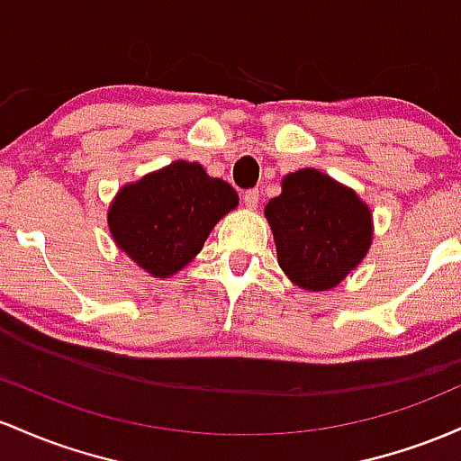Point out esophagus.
I'll return each mask as SVG.
<instances>
[{
	"label": "esophagus",
	"mask_w": 461,
	"mask_h": 461,
	"mask_svg": "<svg viewBox=\"0 0 461 461\" xmlns=\"http://www.w3.org/2000/svg\"><path fill=\"white\" fill-rule=\"evenodd\" d=\"M244 204L248 209H255L258 204V189H248L244 194Z\"/></svg>",
	"instance_id": "34e87169"
}]
</instances>
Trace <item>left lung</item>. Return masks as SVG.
<instances>
[{"instance_id":"obj_1","label":"left lung","mask_w":461,"mask_h":461,"mask_svg":"<svg viewBox=\"0 0 461 461\" xmlns=\"http://www.w3.org/2000/svg\"><path fill=\"white\" fill-rule=\"evenodd\" d=\"M278 266L298 287L324 292L344 281L370 248L368 206L355 191L315 169L283 180V191L266 206Z\"/></svg>"}]
</instances>
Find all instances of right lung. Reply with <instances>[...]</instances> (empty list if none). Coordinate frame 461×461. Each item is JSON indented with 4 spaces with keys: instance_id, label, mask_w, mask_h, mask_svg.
<instances>
[{
    "instance_id": "right-lung-1",
    "label": "right lung",
    "mask_w": 461,
    "mask_h": 461,
    "mask_svg": "<svg viewBox=\"0 0 461 461\" xmlns=\"http://www.w3.org/2000/svg\"><path fill=\"white\" fill-rule=\"evenodd\" d=\"M237 206L229 183L198 163L176 161L128 185L108 211L117 246L157 278H167L203 250L221 215Z\"/></svg>"
}]
</instances>
